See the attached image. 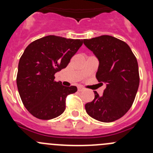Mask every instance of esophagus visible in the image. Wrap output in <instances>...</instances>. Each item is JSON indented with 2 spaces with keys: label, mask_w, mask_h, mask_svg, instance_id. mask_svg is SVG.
Masks as SVG:
<instances>
[{
  "label": "esophagus",
  "mask_w": 153,
  "mask_h": 153,
  "mask_svg": "<svg viewBox=\"0 0 153 153\" xmlns=\"http://www.w3.org/2000/svg\"><path fill=\"white\" fill-rule=\"evenodd\" d=\"M78 92H82V91L84 90V88L83 87V86H78Z\"/></svg>",
  "instance_id": "1"
}]
</instances>
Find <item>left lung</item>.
<instances>
[{"mask_svg":"<svg viewBox=\"0 0 153 153\" xmlns=\"http://www.w3.org/2000/svg\"><path fill=\"white\" fill-rule=\"evenodd\" d=\"M84 44L99 61L96 78L106 84L100 96L85 105L89 116L101 122L119 119L130 109L139 86V72L136 58L124 41L110 35L84 39Z\"/></svg>","mask_w":153,"mask_h":153,"instance_id":"1","label":"left lung"}]
</instances>
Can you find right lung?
<instances>
[{
    "mask_svg": "<svg viewBox=\"0 0 153 153\" xmlns=\"http://www.w3.org/2000/svg\"><path fill=\"white\" fill-rule=\"evenodd\" d=\"M83 40L48 35L29 44L20 58L17 86L26 109L35 118L49 120L66 109V98L77 92L55 81V74L67 67Z\"/></svg>",
    "mask_w": 153,
    "mask_h": 153,
    "instance_id": "1",
    "label": "right lung"
}]
</instances>
